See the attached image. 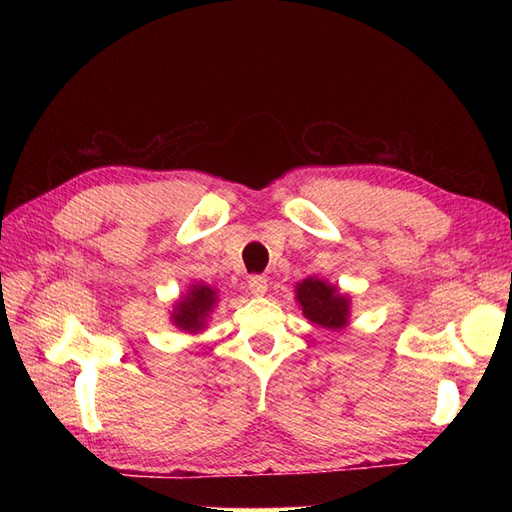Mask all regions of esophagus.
Segmentation results:
<instances>
[{
    "label": "esophagus",
    "mask_w": 512,
    "mask_h": 512,
    "mask_svg": "<svg viewBox=\"0 0 512 512\" xmlns=\"http://www.w3.org/2000/svg\"><path fill=\"white\" fill-rule=\"evenodd\" d=\"M248 290H250V295H255V297H264V295H266V290H268V279H266V277H262V275L250 277V279H248Z\"/></svg>",
    "instance_id": "34e87169"
}]
</instances>
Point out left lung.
I'll return each instance as SVG.
<instances>
[{
  "label": "left lung",
  "mask_w": 512,
  "mask_h": 512,
  "mask_svg": "<svg viewBox=\"0 0 512 512\" xmlns=\"http://www.w3.org/2000/svg\"><path fill=\"white\" fill-rule=\"evenodd\" d=\"M295 299L299 310L312 325L323 330L341 332L350 325L352 297L341 292L339 286L330 284L328 279L308 277L295 286Z\"/></svg>",
  "instance_id": "obj_1"
}]
</instances>
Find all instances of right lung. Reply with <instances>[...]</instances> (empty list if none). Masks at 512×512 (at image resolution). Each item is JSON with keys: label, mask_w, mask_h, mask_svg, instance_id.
I'll list each match as a JSON object with an SVG mask.
<instances>
[{"label": "right lung", "mask_w": 512, "mask_h": 512, "mask_svg": "<svg viewBox=\"0 0 512 512\" xmlns=\"http://www.w3.org/2000/svg\"><path fill=\"white\" fill-rule=\"evenodd\" d=\"M217 303H220L217 288L202 284V281H193L187 292L173 301L169 321L184 334H200L209 325Z\"/></svg>", "instance_id": "1"}]
</instances>
